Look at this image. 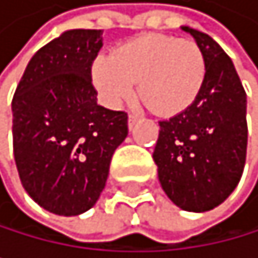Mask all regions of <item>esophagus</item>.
Segmentation results:
<instances>
[{
  "mask_svg": "<svg viewBox=\"0 0 258 258\" xmlns=\"http://www.w3.org/2000/svg\"><path fill=\"white\" fill-rule=\"evenodd\" d=\"M137 121H139V116L137 114H129V129L134 127Z\"/></svg>",
  "mask_w": 258,
  "mask_h": 258,
  "instance_id": "34e87169",
  "label": "esophagus"
}]
</instances>
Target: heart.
I'll return each instance as SVG.
<instances>
[{
	"label": "heart",
	"mask_w": 258,
	"mask_h": 258,
	"mask_svg": "<svg viewBox=\"0 0 258 258\" xmlns=\"http://www.w3.org/2000/svg\"><path fill=\"white\" fill-rule=\"evenodd\" d=\"M205 58L192 40L145 33L93 62L92 79L100 98L118 108L136 92L153 113H182L197 100L205 82Z\"/></svg>",
	"instance_id": "heart-1"
}]
</instances>
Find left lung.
<instances>
[{"label":"left lung","mask_w":258,"mask_h":258,"mask_svg":"<svg viewBox=\"0 0 258 258\" xmlns=\"http://www.w3.org/2000/svg\"><path fill=\"white\" fill-rule=\"evenodd\" d=\"M181 29L204 53L205 82L187 109L160 121L153 160L169 200L200 213L225 202L242 176L247 100L233 61L217 41L196 29Z\"/></svg>","instance_id":"obj_1"}]
</instances>
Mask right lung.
<instances>
[{
	"label": "right lung",
	"mask_w": 258,
	"mask_h": 258,
	"mask_svg": "<svg viewBox=\"0 0 258 258\" xmlns=\"http://www.w3.org/2000/svg\"><path fill=\"white\" fill-rule=\"evenodd\" d=\"M101 33L68 30L40 48L13 98L21 182L40 207L62 217L97 204L113 153L127 137V113L100 106L92 84Z\"/></svg>",
	"instance_id": "right-lung-1"
}]
</instances>
